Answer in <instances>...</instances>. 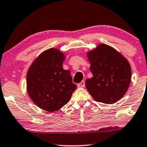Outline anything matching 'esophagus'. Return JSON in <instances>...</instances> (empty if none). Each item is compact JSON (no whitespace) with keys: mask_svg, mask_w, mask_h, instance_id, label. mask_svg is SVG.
<instances>
[{"mask_svg":"<svg viewBox=\"0 0 147 147\" xmlns=\"http://www.w3.org/2000/svg\"><path fill=\"white\" fill-rule=\"evenodd\" d=\"M85 86V82L84 81H82L80 83H79L77 84V86L78 87H84Z\"/></svg>","mask_w":147,"mask_h":147,"instance_id":"esophagus-1","label":"esophagus"}]
</instances>
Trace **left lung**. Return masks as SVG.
<instances>
[{
	"instance_id": "left-lung-1",
	"label": "left lung",
	"mask_w": 147,
	"mask_h": 147,
	"mask_svg": "<svg viewBox=\"0 0 147 147\" xmlns=\"http://www.w3.org/2000/svg\"><path fill=\"white\" fill-rule=\"evenodd\" d=\"M93 74L86 80V88L97 102L113 104L125 94L131 81L128 61L116 49L99 45L87 54Z\"/></svg>"
}]
</instances>
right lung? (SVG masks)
<instances>
[{"mask_svg":"<svg viewBox=\"0 0 147 147\" xmlns=\"http://www.w3.org/2000/svg\"><path fill=\"white\" fill-rule=\"evenodd\" d=\"M64 60L63 53L51 48L40 54L27 72L29 97L47 112H55L67 104L77 88L70 71L63 68Z\"/></svg>","mask_w":147,"mask_h":147,"instance_id":"right-lung-1","label":"right lung"}]
</instances>
